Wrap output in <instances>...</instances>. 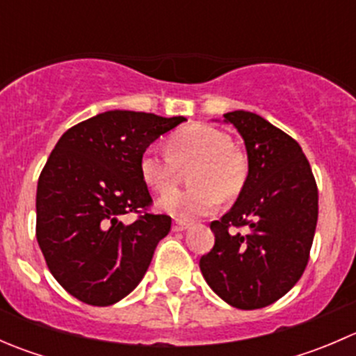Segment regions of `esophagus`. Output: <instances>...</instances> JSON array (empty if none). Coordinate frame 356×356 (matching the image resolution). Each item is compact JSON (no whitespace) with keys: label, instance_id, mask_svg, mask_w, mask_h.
<instances>
[{"label":"esophagus","instance_id":"1","mask_svg":"<svg viewBox=\"0 0 356 356\" xmlns=\"http://www.w3.org/2000/svg\"><path fill=\"white\" fill-rule=\"evenodd\" d=\"M186 229H189L188 222L175 220L174 224H172V231H174V232H182V231H186Z\"/></svg>","mask_w":356,"mask_h":356}]
</instances>
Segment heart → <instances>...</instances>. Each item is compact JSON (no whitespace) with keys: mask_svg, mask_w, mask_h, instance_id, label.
<instances>
[{"mask_svg":"<svg viewBox=\"0 0 356 356\" xmlns=\"http://www.w3.org/2000/svg\"><path fill=\"white\" fill-rule=\"evenodd\" d=\"M227 132L207 124H195L175 132L168 141V152L148 148L139 168L143 181L153 191L174 188L181 168H191V191H172L158 201L161 211L179 218L195 220L213 213L220 198L232 200L243 191L248 177V160L234 148Z\"/></svg>","mask_w":356,"mask_h":356,"instance_id":"obj_1","label":"heart"}]
</instances>
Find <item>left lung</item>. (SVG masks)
<instances>
[{"instance_id":"left-lung-1","label":"left lung","mask_w":356,"mask_h":356,"mask_svg":"<svg viewBox=\"0 0 356 356\" xmlns=\"http://www.w3.org/2000/svg\"><path fill=\"white\" fill-rule=\"evenodd\" d=\"M246 146L248 177L234 207L210 224L215 245L200 260L207 284L231 307L264 308L284 296L308 264L318 191L301 146L251 111L224 115ZM248 225L243 236L229 232Z\"/></svg>"}]
</instances>
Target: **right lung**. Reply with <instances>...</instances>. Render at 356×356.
<instances>
[{
	"mask_svg": "<svg viewBox=\"0 0 356 356\" xmlns=\"http://www.w3.org/2000/svg\"><path fill=\"white\" fill-rule=\"evenodd\" d=\"M184 117L110 110L68 129L39 175L35 238L53 277L67 293L108 307L141 282L168 215H124L152 203L143 181V153Z\"/></svg>",
	"mask_w": 356,
	"mask_h": 356,
	"instance_id": "obj_1",
	"label": "right lung"
}]
</instances>
